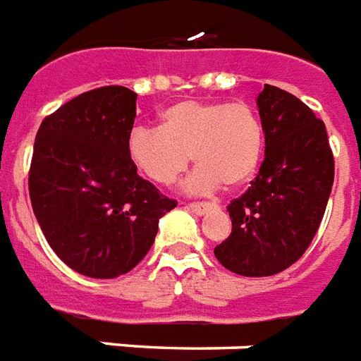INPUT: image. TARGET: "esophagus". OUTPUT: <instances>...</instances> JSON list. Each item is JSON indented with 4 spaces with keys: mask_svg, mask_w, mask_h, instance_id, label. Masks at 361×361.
Wrapping results in <instances>:
<instances>
[{
    "mask_svg": "<svg viewBox=\"0 0 361 361\" xmlns=\"http://www.w3.org/2000/svg\"><path fill=\"white\" fill-rule=\"evenodd\" d=\"M214 207H216L214 203H199V201H194V203L186 204V209L192 210V212H194V214H197V216L207 214V212H209L210 209H214Z\"/></svg>",
    "mask_w": 361,
    "mask_h": 361,
    "instance_id": "obj_1",
    "label": "esophagus"
}]
</instances>
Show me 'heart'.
Segmentation results:
<instances>
[{
  "label": "heart",
  "instance_id": "obj_1",
  "mask_svg": "<svg viewBox=\"0 0 361 361\" xmlns=\"http://www.w3.org/2000/svg\"><path fill=\"white\" fill-rule=\"evenodd\" d=\"M160 128L134 126L126 151L149 180L169 186L194 157L186 180L190 194H209L220 184L236 188L255 175L264 151V128L246 102L180 100L160 115Z\"/></svg>",
  "mask_w": 361,
  "mask_h": 361
}]
</instances>
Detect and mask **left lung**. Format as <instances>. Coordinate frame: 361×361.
Wrapping results in <instances>:
<instances>
[{"label":"left lung","instance_id":"obj_1","mask_svg":"<svg viewBox=\"0 0 361 361\" xmlns=\"http://www.w3.org/2000/svg\"><path fill=\"white\" fill-rule=\"evenodd\" d=\"M264 160L252 186L227 204L231 235L214 247L231 272H283L310 247L334 184L326 126L295 94L264 83L257 97Z\"/></svg>","mask_w":361,"mask_h":361}]
</instances>
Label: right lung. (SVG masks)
Instances as JSON below:
<instances>
[{"label":"right lung","instance_id":"obj_1","mask_svg":"<svg viewBox=\"0 0 361 361\" xmlns=\"http://www.w3.org/2000/svg\"><path fill=\"white\" fill-rule=\"evenodd\" d=\"M135 99L123 85L78 94L35 137L27 184L37 221L57 257L89 278L130 272L151 250L158 220L177 207L128 158Z\"/></svg>","mask_w":361,"mask_h":361}]
</instances>
